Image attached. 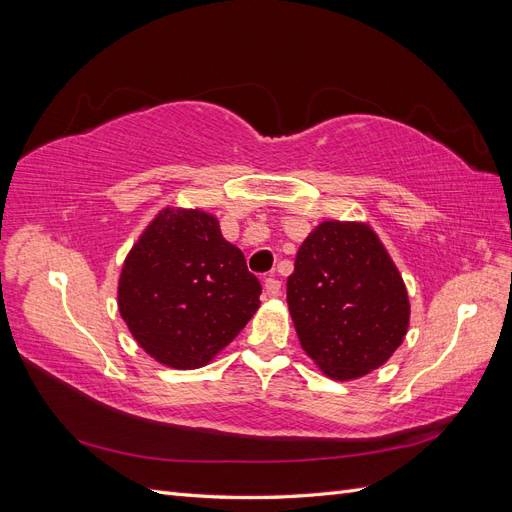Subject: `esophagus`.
<instances>
[{
    "label": "esophagus",
    "instance_id": "esophagus-1",
    "mask_svg": "<svg viewBox=\"0 0 512 512\" xmlns=\"http://www.w3.org/2000/svg\"><path fill=\"white\" fill-rule=\"evenodd\" d=\"M265 294L269 299H277L282 294V282L280 280H275V277L271 275V277H267L265 280Z\"/></svg>",
    "mask_w": 512,
    "mask_h": 512
}]
</instances>
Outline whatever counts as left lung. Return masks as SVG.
Instances as JSON below:
<instances>
[{
  "mask_svg": "<svg viewBox=\"0 0 512 512\" xmlns=\"http://www.w3.org/2000/svg\"><path fill=\"white\" fill-rule=\"evenodd\" d=\"M286 301L301 348L339 382L382 367L410 327L404 277L365 222L324 220L309 232Z\"/></svg>",
  "mask_w": 512,
  "mask_h": 512,
  "instance_id": "obj_1",
  "label": "left lung"
}]
</instances>
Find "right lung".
<instances>
[{"mask_svg": "<svg viewBox=\"0 0 512 512\" xmlns=\"http://www.w3.org/2000/svg\"><path fill=\"white\" fill-rule=\"evenodd\" d=\"M260 292L243 252L222 237L215 215L164 207L123 260L117 307L153 361L198 369L250 322Z\"/></svg>", "mask_w": 512, "mask_h": 512, "instance_id": "right-lung-1", "label": "right lung"}]
</instances>
